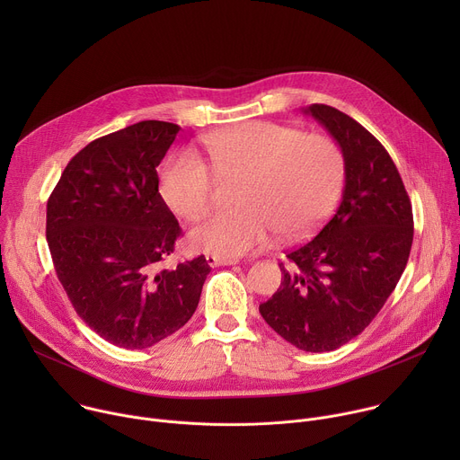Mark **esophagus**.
Segmentation results:
<instances>
[{
  "instance_id": "34e87169",
  "label": "esophagus",
  "mask_w": 460,
  "mask_h": 460,
  "mask_svg": "<svg viewBox=\"0 0 460 460\" xmlns=\"http://www.w3.org/2000/svg\"><path fill=\"white\" fill-rule=\"evenodd\" d=\"M206 260H208V264H209L211 268H217V266H233V264H236V261H238V260H234V258H220V256H215V254H208Z\"/></svg>"
}]
</instances>
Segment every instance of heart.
<instances>
[{
  "label": "heart",
  "instance_id": "b5f03b06",
  "mask_svg": "<svg viewBox=\"0 0 460 460\" xmlns=\"http://www.w3.org/2000/svg\"><path fill=\"white\" fill-rule=\"evenodd\" d=\"M218 176H242L238 211H222L190 231V243L208 254L238 258L264 247L275 233L300 240L333 211L346 176L341 146L325 135L300 128L243 121L206 137ZM215 176L194 153L171 156L160 190L169 209L185 218H204L213 204Z\"/></svg>",
  "mask_w": 460,
  "mask_h": 460
}]
</instances>
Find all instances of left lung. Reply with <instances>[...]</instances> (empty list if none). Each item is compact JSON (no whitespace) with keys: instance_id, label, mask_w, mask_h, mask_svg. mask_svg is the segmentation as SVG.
Returning <instances> with one entry per match:
<instances>
[{"instance_id":"1","label":"left lung","mask_w":460,"mask_h":460,"mask_svg":"<svg viewBox=\"0 0 460 460\" xmlns=\"http://www.w3.org/2000/svg\"><path fill=\"white\" fill-rule=\"evenodd\" d=\"M346 158L337 213L307 243L288 252L282 284L260 314L302 351H333L360 335L401 280L413 242V211L384 146L351 116L313 103Z\"/></svg>"}]
</instances>
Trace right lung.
<instances>
[{"instance_id":"add662e5","label":"right lung","mask_w":460,"mask_h":460,"mask_svg":"<svg viewBox=\"0 0 460 460\" xmlns=\"http://www.w3.org/2000/svg\"><path fill=\"white\" fill-rule=\"evenodd\" d=\"M180 127L146 119L84 147L47 202L52 264L80 318L107 342L146 349L176 333L211 271L204 254L164 268L181 229L156 167Z\"/></svg>"}]
</instances>
